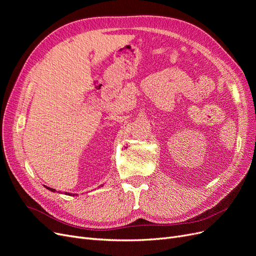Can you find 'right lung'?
Returning <instances> with one entry per match:
<instances>
[{"label": "right lung", "mask_w": 256, "mask_h": 256, "mask_svg": "<svg viewBox=\"0 0 256 256\" xmlns=\"http://www.w3.org/2000/svg\"><path fill=\"white\" fill-rule=\"evenodd\" d=\"M46 188L49 189V190H51V191H53V192H56V190L52 189V188H49V187H46ZM66 194H69V193H66ZM70 196H74V194H72V193H70Z\"/></svg>", "instance_id": "add662e5"}]
</instances>
